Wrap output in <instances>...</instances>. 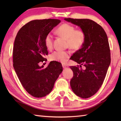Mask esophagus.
Masks as SVG:
<instances>
[{
	"instance_id": "esophagus-1",
	"label": "esophagus",
	"mask_w": 121,
	"mask_h": 121,
	"mask_svg": "<svg viewBox=\"0 0 121 121\" xmlns=\"http://www.w3.org/2000/svg\"><path fill=\"white\" fill-rule=\"evenodd\" d=\"M62 67L64 68V69H65V68H68L69 66H68V65H65V64H62Z\"/></svg>"
}]
</instances>
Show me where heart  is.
Returning <instances> with one entry per match:
<instances>
[{"label": "heart", "instance_id": "1", "mask_svg": "<svg viewBox=\"0 0 121 121\" xmlns=\"http://www.w3.org/2000/svg\"><path fill=\"white\" fill-rule=\"evenodd\" d=\"M75 27L68 23H65L59 26L56 33L66 40L68 47L71 49L77 50L81 48L85 43L86 34L81 29L75 30ZM53 37L51 33H49L45 38V43L48 50H51L53 47ZM70 53L65 51H56L50 55V59L61 63L68 61Z\"/></svg>", "mask_w": 121, "mask_h": 121}]
</instances>
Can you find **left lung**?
Instances as JSON below:
<instances>
[{
  "label": "left lung",
  "instance_id": "1",
  "mask_svg": "<svg viewBox=\"0 0 121 121\" xmlns=\"http://www.w3.org/2000/svg\"><path fill=\"white\" fill-rule=\"evenodd\" d=\"M65 20L78 25L85 33L84 43L73 54L72 59L80 65L70 66L73 72L70 85L77 96L88 98L101 87L110 65L108 39L103 28L91 20L71 18Z\"/></svg>",
  "mask_w": 121,
  "mask_h": 121
}]
</instances>
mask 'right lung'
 Masks as SVG:
<instances>
[{"mask_svg":"<svg viewBox=\"0 0 121 121\" xmlns=\"http://www.w3.org/2000/svg\"><path fill=\"white\" fill-rule=\"evenodd\" d=\"M58 19L35 20L23 26L15 37L13 49V65L22 85L32 96L45 97L52 91L62 72V65L51 61L47 68L39 66L48 55L46 36L60 23Z\"/></svg>","mask_w":121,"mask_h":121,"instance_id":"right-lung-1","label":"right lung"}]
</instances>
